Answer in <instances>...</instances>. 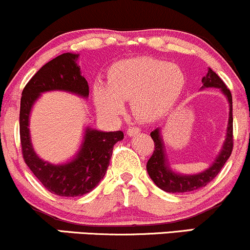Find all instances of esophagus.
<instances>
[{
    "instance_id": "esophagus-1",
    "label": "esophagus",
    "mask_w": 250,
    "mask_h": 250,
    "mask_svg": "<svg viewBox=\"0 0 250 250\" xmlns=\"http://www.w3.org/2000/svg\"><path fill=\"white\" fill-rule=\"evenodd\" d=\"M140 131H141V129H140L139 127H129L127 129V134L129 135V136H134V135L139 134Z\"/></svg>"
}]
</instances>
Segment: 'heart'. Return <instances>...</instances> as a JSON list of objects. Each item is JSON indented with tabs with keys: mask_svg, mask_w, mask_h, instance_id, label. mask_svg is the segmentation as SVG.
<instances>
[{
	"mask_svg": "<svg viewBox=\"0 0 250 250\" xmlns=\"http://www.w3.org/2000/svg\"><path fill=\"white\" fill-rule=\"evenodd\" d=\"M185 74L179 65L153 57H134L114 63L107 74V85L93 88L97 109L108 116L123 111V101L131 100L135 115L151 120L165 113L179 99Z\"/></svg>",
	"mask_w": 250,
	"mask_h": 250,
	"instance_id": "heart-1",
	"label": "heart"
}]
</instances>
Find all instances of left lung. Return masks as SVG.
I'll return each mask as SVG.
<instances>
[{"mask_svg": "<svg viewBox=\"0 0 250 250\" xmlns=\"http://www.w3.org/2000/svg\"><path fill=\"white\" fill-rule=\"evenodd\" d=\"M202 83V88H219L228 100L229 120L226 140L223 142L220 154L211 163L210 167L203 170L202 173L187 175L179 174L171 169L167 155H166L165 145H163L162 137L160 135V129L157 128L151 131L150 136L153 139L155 147L153 155L147 162V171L155 185L167 193H188V191L196 190V189L207 186L220 173L233 151V99H231L230 90L227 88L220 76L214 73L210 68L208 69L206 76H203Z\"/></svg>", "mask_w": 250, "mask_h": 250, "instance_id": "left-lung-1", "label": "left lung"}]
</instances>
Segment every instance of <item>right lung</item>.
<instances>
[{"label":"right lung","instance_id":"1","mask_svg":"<svg viewBox=\"0 0 250 250\" xmlns=\"http://www.w3.org/2000/svg\"><path fill=\"white\" fill-rule=\"evenodd\" d=\"M79 54L64 53L55 57L30 79L22 91L20 107V137L22 155L31 173L50 193L64 197L88 194L105 175L114 145L123 140V133L85 128L81 147L73 160L61 165L44 161L34 150L29 134L33 105L42 93L67 91L87 99L89 85L77 64Z\"/></svg>","mask_w":250,"mask_h":250}]
</instances>
